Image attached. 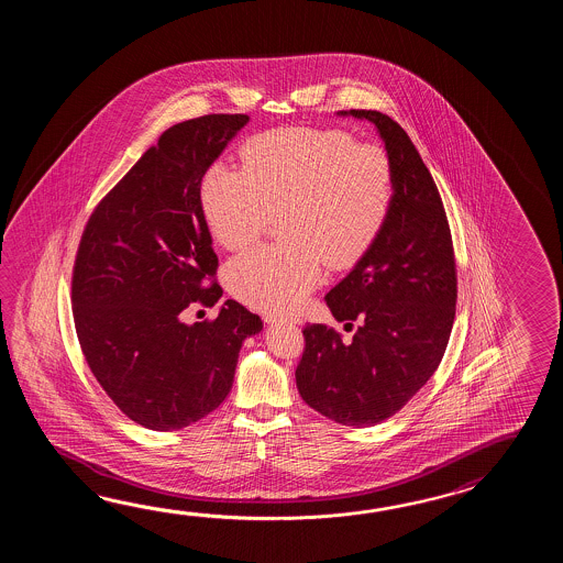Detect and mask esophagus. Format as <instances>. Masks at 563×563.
<instances>
[{
    "mask_svg": "<svg viewBox=\"0 0 563 563\" xmlns=\"http://www.w3.org/2000/svg\"><path fill=\"white\" fill-rule=\"evenodd\" d=\"M264 322H267V323L282 322V318H279V316H276V313H265Z\"/></svg>",
    "mask_w": 563,
    "mask_h": 563,
    "instance_id": "1",
    "label": "esophagus"
}]
</instances>
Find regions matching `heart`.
Wrapping results in <instances>:
<instances>
[{"mask_svg": "<svg viewBox=\"0 0 563 563\" xmlns=\"http://www.w3.org/2000/svg\"><path fill=\"white\" fill-rule=\"evenodd\" d=\"M241 165L219 161L207 168L201 203L213 238L228 250L250 247L272 216H282L286 245L243 253L225 269L231 294L260 310H298L325 264H358L393 213V158L344 131L264 132L243 144Z\"/></svg>", "mask_w": 563, "mask_h": 563, "instance_id": "heart-1", "label": "heart"}]
</instances>
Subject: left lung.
Segmentation results:
<instances>
[{"instance_id":"8db88e82","label":"left lung","mask_w":563,"mask_h":563,"mask_svg":"<svg viewBox=\"0 0 563 563\" xmlns=\"http://www.w3.org/2000/svg\"><path fill=\"white\" fill-rule=\"evenodd\" d=\"M374 122L396 173L393 213L371 252L325 303L356 332L303 328L296 368L301 398L346 427L396 415L439 368L455 322L456 265L443 199L405 129L378 110H350Z\"/></svg>"}]
</instances>
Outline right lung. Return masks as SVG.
<instances>
[{
	"instance_id": "obj_1",
	"label": "right lung",
	"mask_w": 563,
	"mask_h": 563,
	"mask_svg": "<svg viewBox=\"0 0 563 563\" xmlns=\"http://www.w3.org/2000/svg\"><path fill=\"white\" fill-rule=\"evenodd\" d=\"M247 114H205L158 136L96 205L73 269L74 325L110 400L151 431H179L229 395L257 313L228 299L216 320H180L216 306V252L201 180Z\"/></svg>"
}]
</instances>
